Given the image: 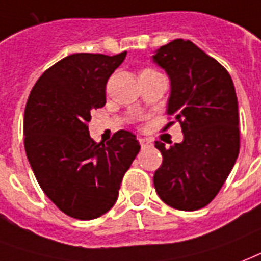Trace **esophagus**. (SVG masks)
<instances>
[{"label":"esophagus","instance_id":"esophagus-1","mask_svg":"<svg viewBox=\"0 0 261 261\" xmlns=\"http://www.w3.org/2000/svg\"><path fill=\"white\" fill-rule=\"evenodd\" d=\"M139 144H141V146H142V149H144L150 146V145H152V141H149V139H145V138H139Z\"/></svg>","mask_w":261,"mask_h":261}]
</instances>
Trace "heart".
Segmentation results:
<instances>
[{"instance_id": "obj_1", "label": "heart", "mask_w": 261, "mask_h": 261, "mask_svg": "<svg viewBox=\"0 0 261 261\" xmlns=\"http://www.w3.org/2000/svg\"><path fill=\"white\" fill-rule=\"evenodd\" d=\"M144 71H152V68H145V69H142L141 72H144Z\"/></svg>"}]
</instances>
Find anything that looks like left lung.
Here are the masks:
<instances>
[{"mask_svg": "<svg viewBox=\"0 0 261 261\" xmlns=\"http://www.w3.org/2000/svg\"><path fill=\"white\" fill-rule=\"evenodd\" d=\"M171 79L167 130L179 122L184 141L170 148L156 141L163 164L153 184L179 211L208 205L226 182L240 153L238 101L227 69L190 41L175 39L153 56Z\"/></svg>", "mask_w": 261, "mask_h": 261, "instance_id": "left-lung-1", "label": "left lung"}]
</instances>
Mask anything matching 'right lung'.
Returning a JSON list of instances; mask_svg holds the SVG:
<instances>
[{"label":"right lung","mask_w":261,"mask_h":261,"mask_svg":"<svg viewBox=\"0 0 261 261\" xmlns=\"http://www.w3.org/2000/svg\"><path fill=\"white\" fill-rule=\"evenodd\" d=\"M116 56L76 53L41 75L24 111V148L38 184L61 212L91 220L117 200L126 171L141 145L130 131H116L107 145L90 138L91 112L107 102Z\"/></svg>","instance_id":"obj_1"}]
</instances>
